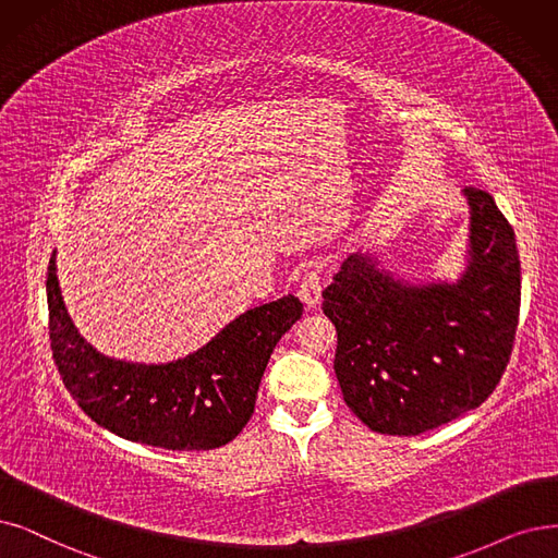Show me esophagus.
<instances>
[{"mask_svg": "<svg viewBox=\"0 0 558 558\" xmlns=\"http://www.w3.org/2000/svg\"><path fill=\"white\" fill-rule=\"evenodd\" d=\"M320 293H323V275L320 270H308L304 277H302V283H300V300L306 304V306H316L320 302Z\"/></svg>", "mask_w": 558, "mask_h": 558, "instance_id": "1", "label": "esophagus"}]
</instances>
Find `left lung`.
<instances>
[{"instance_id":"obj_1","label":"left lung","mask_w":558,"mask_h":558,"mask_svg":"<svg viewBox=\"0 0 558 558\" xmlns=\"http://www.w3.org/2000/svg\"><path fill=\"white\" fill-rule=\"evenodd\" d=\"M464 196L470 265L456 283H400L352 254L323 291L343 400L375 433L449 423L478 408L508 366L522 288L515 231L487 192L464 187Z\"/></svg>"}]
</instances>
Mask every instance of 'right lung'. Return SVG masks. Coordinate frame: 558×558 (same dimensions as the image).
<instances>
[{
	"label": "right lung",
	"instance_id": "right-lung-1",
	"mask_svg": "<svg viewBox=\"0 0 558 558\" xmlns=\"http://www.w3.org/2000/svg\"><path fill=\"white\" fill-rule=\"evenodd\" d=\"M48 311L57 371L84 414L130 441L208 451L247 426L263 371L279 339L300 320L302 302L286 295L250 308L202 350L160 366L109 360L80 337L61 300L54 254Z\"/></svg>",
	"mask_w": 558,
	"mask_h": 558
}]
</instances>
